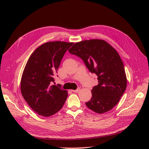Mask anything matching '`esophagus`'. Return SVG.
Here are the masks:
<instances>
[{"label":"esophagus","instance_id":"34e87169","mask_svg":"<svg viewBox=\"0 0 149 149\" xmlns=\"http://www.w3.org/2000/svg\"><path fill=\"white\" fill-rule=\"evenodd\" d=\"M80 88H78V89H76V90H72V91L73 92H75V93H78V92H79L80 91Z\"/></svg>","mask_w":149,"mask_h":149}]
</instances>
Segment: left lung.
<instances>
[{"instance_id":"obj_1","label":"left lung","mask_w":149,"mask_h":149,"mask_svg":"<svg viewBox=\"0 0 149 149\" xmlns=\"http://www.w3.org/2000/svg\"><path fill=\"white\" fill-rule=\"evenodd\" d=\"M69 52L80 57L89 71L98 77V84L92 90L86 105L98 113L113 108L127 87L123 61L113 47L103 40L91 39L75 43Z\"/></svg>"}]
</instances>
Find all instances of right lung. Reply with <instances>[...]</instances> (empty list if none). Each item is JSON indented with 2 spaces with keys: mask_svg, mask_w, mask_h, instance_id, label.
<instances>
[{
  "mask_svg": "<svg viewBox=\"0 0 149 149\" xmlns=\"http://www.w3.org/2000/svg\"><path fill=\"white\" fill-rule=\"evenodd\" d=\"M73 44L61 41L45 43L33 52L26 63L20 81L21 93L39 115L52 116L65 103L67 91L51 83L64 54Z\"/></svg>",
  "mask_w": 149,
  "mask_h": 149,
  "instance_id": "add662e5",
  "label": "right lung"
}]
</instances>
